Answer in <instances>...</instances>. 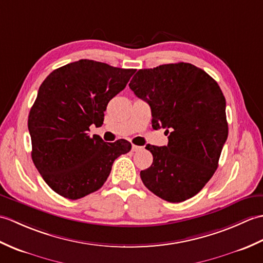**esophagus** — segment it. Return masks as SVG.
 <instances>
[{"label":"esophagus","instance_id":"obj_1","mask_svg":"<svg viewBox=\"0 0 263 263\" xmlns=\"http://www.w3.org/2000/svg\"><path fill=\"white\" fill-rule=\"evenodd\" d=\"M139 150H142V147L136 146V144H132V152H139Z\"/></svg>","mask_w":263,"mask_h":263}]
</instances>
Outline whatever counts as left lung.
I'll list each match as a JSON object with an SVG mask.
<instances>
[{"instance_id":"8db88e82","label":"left lung","mask_w":263,"mask_h":263,"mask_svg":"<svg viewBox=\"0 0 263 263\" xmlns=\"http://www.w3.org/2000/svg\"><path fill=\"white\" fill-rule=\"evenodd\" d=\"M152 108L153 127L168 135L165 147L148 146L153 164L144 185L168 202L194 197L214 175L227 140L226 100L212 78L190 63L139 70L128 83Z\"/></svg>"}]
</instances>
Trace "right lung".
<instances>
[{
    "label": "right lung",
    "mask_w": 263,
    "mask_h": 263,
    "mask_svg": "<svg viewBox=\"0 0 263 263\" xmlns=\"http://www.w3.org/2000/svg\"><path fill=\"white\" fill-rule=\"evenodd\" d=\"M135 72L79 60L54 70L39 87L28 116L31 158L58 194L77 200L97 191L114 160L131 150L124 139L106 143L88 132L92 124L102 126L108 102Z\"/></svg>",
    "instance_id": "right-lung-1"
}]
</instances>
